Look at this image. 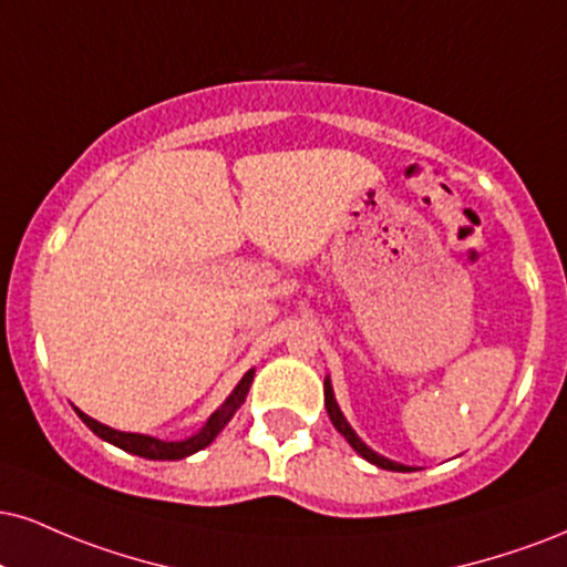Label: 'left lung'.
<instances>
[{
    "mask_svg": "<svg viewBox=\"0 0 567 567\" xmlns=\"http://www.w3.org/2000/svg\"><path fill=\"white\" fill-rule=\"evenodd\" d=\"M324 406H327V414H330L332 425H336V431L343 435V439L353 446V452L364 456L367 462H372V465H378V467H383V470H393V473H409V470H412V467H406V465H399V462L388 460V456H380L378 452H372V449L367 446V443L361 441L357 433H353V427L349 425V420H346L343 412H340V406H338V401H336V393H332V385H330V380H327V378H324Z\"/></svg>",
    "mask_w": 567,
    "mask_h": 567,
    "instance_id": "1",
    "label": "left lung"
}]
</instances>
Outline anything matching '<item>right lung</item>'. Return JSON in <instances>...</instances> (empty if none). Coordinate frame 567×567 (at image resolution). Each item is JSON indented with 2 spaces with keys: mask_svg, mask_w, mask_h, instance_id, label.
Wrapping results in <instances>:
<instances>
[{
  "mask_svg": "<svg viewBox=\"0 0 567 567\" xmlns=\"http://www.w3.org/2000/svg\"><path fill=\"white\" fill-rule=\"evenodd\" d=\"M254 372L256 370L245 372L235 391L229 393V399L224 401V404L218 406L214 414H210L206 425L184 441H161V439H153V435H142V433H121V431H113V427L102 425V422H97V420H92L89 414L81 412V409H76V414L94 435H100L102 441L113 443V446L124 449V452H128V454L145 456V460H184V456L206 449L208 443L224 431V425L235 417V412L243 406L245 395H248V391H250V383H254Z\"/></svg>",
  "mask_w": 567,
  "mask_h": 567,
  "instance_id": "add662e5",
  "label": "right lung"
}]
</instances>
